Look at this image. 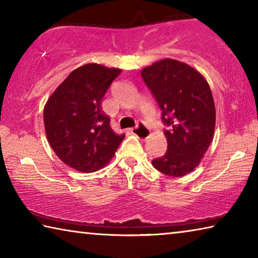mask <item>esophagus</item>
<instances>
[{"instance_id": "esophagus-1", "label": "esophagus", "mask_w": 258, "mask_h": 258, "mask_svg": "<svg viewBox=\"0 0 258 258\" xmlns=\"http://www.w3.org/2000/svg\"><path fill=\"white\" fill-rule=\"evenodd\" d=\"M131 132H132V134L137 135L138 138L143 139V140L147 139L150 135V131L148 130L142 123H138V125L135 126V127L131 128Z\"/></svg>"}]
</instances>
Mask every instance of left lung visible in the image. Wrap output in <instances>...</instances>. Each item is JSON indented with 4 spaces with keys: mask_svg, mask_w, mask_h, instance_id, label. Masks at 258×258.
Wrapping results in <instances>:
<instances>
[{
    "mask_svg": "<svg viewBox=\"0 0 258 258\" xmlns=\"http://www.w3.org/2000/svg\"><path fill=\"white\" fill-rule=\"evenodd\" d=\"M141 76L161 109L167 151L151 161L159 172L180 177L197 167L212 143L215 104L199 72L174 59L142 69Z\"/></svg>",
    "mask_w": 258,
    "mask_h": 258,
    "instance_id": "1",
    "label": "left lung"
}]
</instances>
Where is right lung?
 Instances as JSON below:
<instances>
[{
	"instance_id": "1",
	"label": "right lung",
	"mask_w": 258,
	"mask_h": 258,
	"mask_svg": "<svg viewBox=\"0 0 258 258\" xmlns=\"http://www.w3.org/2000/svg\"><path fill=\"white\" fill-rule=\"evenodd\" d=\"M120 69L84 64L69 74L44 107L46 138L55 155L76 171L92 173L109 163L125 134L110 127L102 98Z\"/></svg>"
}]
</instances>
